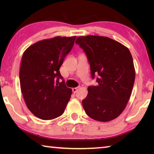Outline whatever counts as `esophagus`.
Returning <instances> with one entry per match:
<instances>
[{"label":"esophagus","mask_w":154,"mask_h":154,"mask_svg":"<svg viewBox=\"0 0 154 154\" xmlns=\"http://www.w3.org/2000/svg\"><path fill=\"white\" fill-rule=\"evenodd\" d=\"M79 87H74L72 89V91H73V93H75L78 90H79Z\"/></svg>","instance_id":"esophagus-1"}]
</instances>
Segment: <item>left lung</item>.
<instances>
[{
    "label": "left lung",
    "mask_w": 154,
    "mask_h": 154,
    "mask_svg": "<svg viewBox=\"0 0 154 154\" xmlns=\"http://www.w3.org/2000/svg\"><path fill=\"white\" fill-rule=\"evenodd\" d=\"M75 43L86 54L93 79L98 75V85L88 87L87 96L82 100L85 111L100 122L115 119L126 108L134 83L131 54L124 45L108 37L80 36Z\"/></svg>",
    "instance_id": "8db88e82"
}]
</instances>
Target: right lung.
Masks as SVG:
<instances>
[{
	"label": "right lung",
	"instance_id": "right-lung-1",
	"mask_svg": "<svg viewBox=\"0 0 154 154\" xmlns=\"http://www.w3.org/2000/svg\"><path fill=\"white\" fill-rule=\"evenodd\" d=\"M76 36L39 41L23 54L20 83L23 97L30 112L39 119L51 120L64 112L72 90L67 87L60 72Z\"/></svg>",
	"mask_w": 154,
	"mask_h": 154
}]
</instances>
